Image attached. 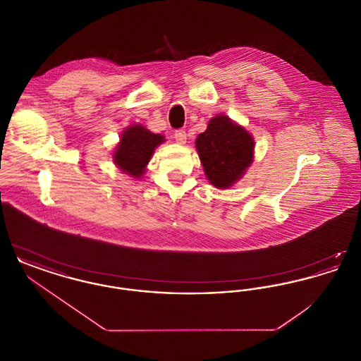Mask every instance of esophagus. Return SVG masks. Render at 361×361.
Returning a JSON list of instances; mask_svg holds the SVG:
<instances>
[{"mask_svg":"<svg viewBox=\"0 0 361 361\" xmlns=\"http://www.w3.org/2000/svg\"><path fill=\"white\" fill-rule=\"evenodd\" d=\"M174 139L177 143L184 145L187 142V133L184 130H176L174 131Z\"/></svg>","mask_w":361,"mask_h":361,"instance_id":"1","label":"esophagus"}]
</instances>
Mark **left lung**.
Here are the masks:
<instances>
[{
    "label": "left lung",
    "mask_w": 361,
    "mask_h": 361,
    "mask_svg": "<svg viewBox=\"0 0 361 361\" xmlns=\"http://www.w3.org/2000/svg\"><path fill=\"white\" fill-rule=\"evenodd\" d=\"M196 150L209 183L215 188L227 189L253 162L255 140L242 126L218 115L196 137Z\"/></svg>",
    "instance_id": "left-lung-1"
}]
</instances>
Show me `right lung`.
I'll list each match as a JSON object with an SVG mask.
<instances>
[{
    "instance_id": "right-lung-1",
    "label": "right lung",
    "mask_w": 361,
    "mask_h": 361,
    "mask_svg": "<svg viewBox=\"0 0 361 361\" xmlns=\"http://www.w3.org/2000/svg\"><path fill=\"white\" fill-rule=\"evenodd\" d=\"M164 142L162 135L149 131L140 124L130 126L121 134V142L114 152V162L121 172L139 178L146 171L155 147Z\"/></svg>"
}]
</instances>
